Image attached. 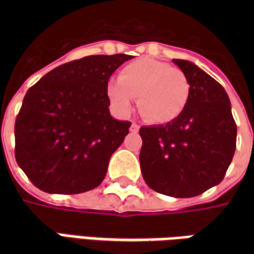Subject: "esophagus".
Returning a JSON list of instances; mask_svg holds the SVG:
<instances>
[{
  "instance_id": "esophagus-1",
  "label": "esophagus",
  "mask_w": 254,
  "mask_h": 254,
  "mask_svg": "<svg viewBox=\"0 0 254 254\" xmlns=\"http://www.w3.org/2000/svg\"><path fill=\"white\" fill-rule=\"evenodd\" d=\"M138 129H140V127H138L136 122H132V125H130V132H138Z\"/></svg>"
}]
</instances>
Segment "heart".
<instances>
[{"label": "heart", "mask_w": 254, "mask_h": 254, "mask_svg": "<svg viewBox=\"0 0 254 254\" xmlns=\"http://www.w3.org/2000/svg\"><path fill=\"white\" fill-rule=\"evenodd\" d=\"M190 85L180 69L151 58L133 61L107 83V98L114 110L127 116L138 98V111L149 122L174 121L185 110Z\"/></svg>", "instance_id": "heart-1"}]
</instances>
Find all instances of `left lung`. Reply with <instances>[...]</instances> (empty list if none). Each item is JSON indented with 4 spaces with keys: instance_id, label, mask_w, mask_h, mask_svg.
<instances>
[{
    "instance_id": "1",
    "label": "left lung",
    "mask_w": 254,
    "mask_h": 254,
    "mask_svg": "<svg viewBox=\"0 0 254 254\" xmlns=\"http://www.w3.org/2000/svg\"><path fill=\"white\" fill-rule=\"evenodd\" d=\"M190 91L182 114L166 125L140 127V167L151 189L171 197H194L223 180L235 152L237 125L227 92L187 60H173Z\"/></svg>"
}]
</instances>
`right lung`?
Returning <instances> with one entry per match:
<instances>
[{"mask_svg":"<svg viewBox=\"0 0 254 254\" xmlns=\"http://www.w3.org/2000/svg\"><path fill=\"white\" fill-rule=\"evenodd\" d=\"M133 56H88L60 65L32 85L14 124V156L47 193L76 194L99 187L130 122L113 118L107 83Z\"/></svg>","mask_w":254,"mask_h":254,"instance_id":"1","label":"right lung"}]
</instances>
